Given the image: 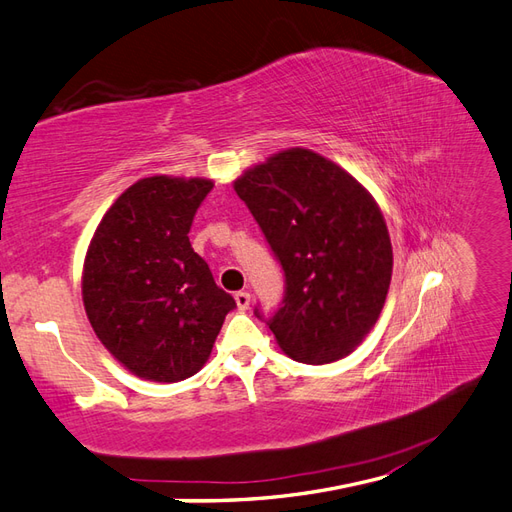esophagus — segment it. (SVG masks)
Instances as JSON below:
<instances>
[{"label":"esophagus","instance_id":"34e87169","mask_svg":"<svg viewBox=\"0 0 512 512\" xmlns=\"http://www.w3.org/2000/svg\"><path fill=\"white\" fill-rule=\"evenodd\" d=\"M235 303H238V307L242 309V311H246L248 307H251V294L248 292H235Z\"/></svg>","mask_w":512,"mask_h":512}]
</instances>
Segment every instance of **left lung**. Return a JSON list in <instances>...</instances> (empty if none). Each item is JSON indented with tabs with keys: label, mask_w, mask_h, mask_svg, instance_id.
I'll return each mask as SVG.
<instances>
[{
	"label": "left lung",
	"mask_w": 512,
	"mask_h": 512,
	"mask_svg": "<svg viewBox=\"0 0 512 512\" xmlns=\"http://www.w3.org/2000/svg\"><path fill=\"white\" fill-rule=\"evenodd\" d=\"M285 272L270 331L287 357H348L381 316L393 251L381 207L348 170L292 147L233 181Z\"/></svg>",
	"instance_id": "left-lung-1"
}]
</instances>
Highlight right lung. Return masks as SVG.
Listing matches in <instances>:
<instances>
[{"label": "right lung", "instance_id": "obj_1", "mask_svg": "<svg viewBox=\"0 0 512 512\" xmlns=\"http://www.w3.org/2000/svg\"><path fill=\"white\" fill-rule=\"evenodd\" d=\"M212 179L153 175L116 199L95 229L82 300L99 342L144 381L177 383L212 355L235 300L190 244Z\"/></svg>", "mask_w": 512, "mask_h": 512}]
</instances>
